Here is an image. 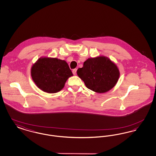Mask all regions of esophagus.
I'll list each match as a JSON object with an SVG mask.
<instances>
[{"label":"esophagus","mask_w":156,"mask_h":156,"mask_svg":"<svg viewBox=\"0 0 156 156\" xmlns=\"http://www.w3.org/2000/svg\"><path fill=\"white\" fill-rule=\"evenodd\" d=\"M76 71H77V69L75 68V69H74L73 70V74L75 75L76 74Z\"/></svg>","instance_id":"esophagus-1"}]
</instances>
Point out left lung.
<instances>
[{
  "instance_id": "obj_1",
  "label": "left lung",
  "mask_w": 156,
  "mask_h": 156,
  "mask_svg": "<svg viewBox=\"0 0 156 156\" xmlns=\"http://www.w3.org/2000/svg\"><path fill=\"white\" fill-rule=\"evenodd\" d=\"M77 75L86 87L98 93L106 92L115 87L119 79V69L109 58L100 56L88 58Z\"/></svg>"
}]
</instances>
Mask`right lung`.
Masks as SVG:
<instances>
[{
  "instance_id": "add662e5",
  "label": "right lung",
  "mask_w": 156,
  "mask_h": 156,
  "mask_svg": "<svg viewBox=\"0 0 156 156\" xmlns=\"http://www.w3.org/2000/svg\"><path fill=\"white\" fill-rule=\"evenodd\" d=\"M33 80L37 87L47 93H56L62 89L73 73L64 60L41 58L31 69Z\"/></svg>"
}]
</instances>
